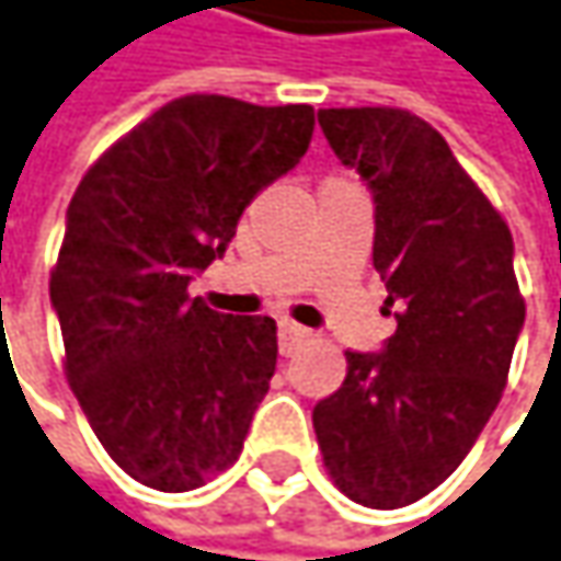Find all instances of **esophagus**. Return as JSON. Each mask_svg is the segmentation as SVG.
Listing matches in <instances>:
<instances>
[{"mask_svg": "<svg viewBox=\"0 0 561 561\" xmlns=\"http://www.w3.org/2000/svg\"><path fill=\"white\" fill-rule=\"evenodd\" d=\"M308 340H311V330H305V327H298V323H291V320H282L279 323L282 355H291L295 348L301 346V343H308Z\"/></svg>", "mask_w": 561, "mask_h": 561, "instance_id": "esophagus-1", "label": "esophagus"}]
</instances>
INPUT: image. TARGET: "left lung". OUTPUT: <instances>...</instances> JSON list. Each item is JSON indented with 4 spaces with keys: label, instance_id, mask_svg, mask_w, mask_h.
<instances>
[{
    "label": "left lung",
    "instance_id": "obj_1",
    "mask_svg": "<svg viewBox=\"0 0 561 561\" xmlns=\"http://www.w3.org/2000/svg\"><path fill=\"white\" fill-rule=\"evenodd\" d=\"M317 119L375 190V270L397 333L378 355L346 352V380L313 407V432L340 492L403 508L460 467L502 400L524 327L514 241L422 116L330 107Z\"/></svg>",
    "mask_w": 561,
    "mask_h": 561
}]
</instances>
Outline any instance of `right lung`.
Returning a JSON list of instances; mask_svg holds the SVG:
<instances>
[{"label": "right lung", "mask_w": 561, "mask_h": 561, "mask_svg": "<svg viewBox=\"0 0 561 561\" xmlns=\"http://www.w3.org/2000/svg\"><path fill=\"white\" fill-rule=\"evenodd\" d=\"M311 133L308 104L183 94L119 136L69 203L50 273L62 368L98 442L149 489H199L244 447L276 320L218 313L186 285Z\"/></svg>", "instance_id": "1"}]
</instances>
